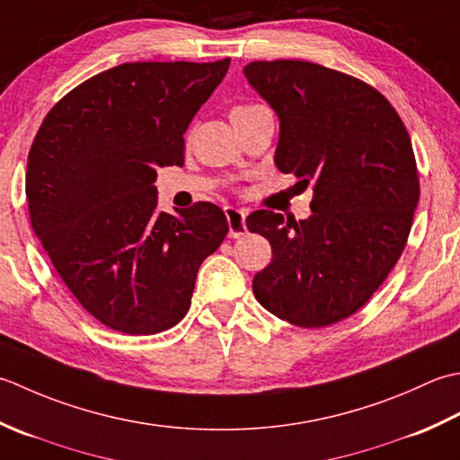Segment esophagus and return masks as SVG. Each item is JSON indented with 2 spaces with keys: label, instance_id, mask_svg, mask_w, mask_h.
Wrapping results in <instances>:
<instances>
[{
  "label": "esophagus",
  "instance_id": "esophagus-1",
  "mask_svg": "<svg viewBox=\"0 0 460 460\" xmlns=\"http://www.w3.org/2000/svg\"><path fill=\"white\" fill-rule=\"evenodd\" d=\"M246 210L242 208H232V206H228L226 208V220H228V236L230 238H242L246 236L248 234V228H246Z\"/></svg>",
  "mask_w": 460,
  "mask_h": 460
}]
</instances>
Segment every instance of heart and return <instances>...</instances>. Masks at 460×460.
Here are the masks:
<instances>
[{
    "instance_id": "heart-1",
    "label": "heart",
    "mask_w": 460,
    "mask_h": 460,
    "mask_svg": "<svg viewBox=\"0 0 460 460\" xmlns=\"http://www.w3.org/2000/svg\"><path fill=\"white\" fill-rule=\"evenodd\" d=\"M261 105H242V107H234L232 111H252V109H258Z\"/></svg>"
}]
</instances>
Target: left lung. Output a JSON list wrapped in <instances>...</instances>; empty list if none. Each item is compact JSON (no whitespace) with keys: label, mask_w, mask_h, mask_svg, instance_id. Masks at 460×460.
Wrapping results in <instances>:
<instances>
[{"label":"left lung","mask_w":460,"mask_h":460,"mask_svg":"<svg viewBox=\"0 0 460 460\" xmlns=\"http://www.w3.org/2000/svg\"><path fill=\"white\" fill-rule=\"evenodd\" d=\"M243 75L279 119L276 166L314 190L305 220L270 210L246 218L274 254L254 296L294 325L337 323L369 302L407 243L419 202L409 133L377 89L341 71L279 59Z\"/></svg>","instance_id":"obj_1"}]
</instances>
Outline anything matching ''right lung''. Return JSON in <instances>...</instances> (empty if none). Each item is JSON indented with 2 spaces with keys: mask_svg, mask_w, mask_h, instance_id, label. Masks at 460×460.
Instances as JSON below:
<instances>
[{
  "mask_svg": "<svg viewBox=\"0 0 460 460\" xmlns=\"http://www.w3.org/2000/svg\"><path fill=\"white\" fill-rule=\"evenodd\" d=\"M230 59L123 63L55 105L27 156L33 232L61 279L111 330L153 335L190 307L196 274L228 234L196 202L156 210V168L184 164V133Z\"/></svg>",
  "mask_w": 460,
  "mask_h": 460,
  "instance_id": "right-lung-1",
  "label": "right lung"
}]
</instances>
